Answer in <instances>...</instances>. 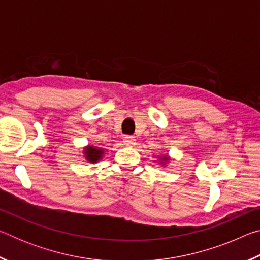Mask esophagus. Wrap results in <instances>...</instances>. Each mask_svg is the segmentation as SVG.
<instances>
[{"mask_svg": "<svg viewBox=\"0 0 260 260\" xmlns=\"http://www.w3.org/2000/svg\"><path fill=\"white\" fill-rule=\"evenodd\" d=\"M124 143L126 146H134L135 144V138L132 135H125L124 136Z\"/></svg>", "mask_w": 260, "mask_h": 260, "instance_id": "34e87169", "label": "esophagus"}]
</instances>
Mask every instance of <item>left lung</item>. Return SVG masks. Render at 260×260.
I'll list each match as a JSON object with an SVG mask.
<instances>
[{
  "label": "left lung",
  "instance_id": "obj_1",
  "mask_svg": "<svg viewBox=\"0 0 260 260\" xmlns=\"http://www.w3.org/2000/svg\"><path fill=\"white\" fill-rule=\"evenodd\" d=\"M161 159H162V160H167V159H169V158H167V157H162Z\"/></svg>",
  "mask_w": 260,
  "mask_h": 260
}]
</instances>
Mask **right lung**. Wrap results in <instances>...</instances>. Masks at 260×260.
Returning <instances> with one entry per match:
<instances>
[{"instance_id":"add662e5","label":"right lung","mask_w":260,"mask_h":260,"mask_svg":"<svg viewBox=\"0 0 260 260\" xmlns=\"http://www.w3.org/2000/svg\"><path fill=\"white\" fill-rule=\"evenodd\" d=\"M103 155V149H99L91 146H88L85 149V156L87 158L88 161L90 162H96L102 158Z\"/></svg>"}]
</instances>
